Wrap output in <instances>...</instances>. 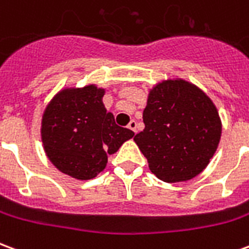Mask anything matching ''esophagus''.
Here are the masks:
<instances>
[{
	"label": "esophagus",
	"instance_id": "1",
	"mask_svg": "<svg viewBox=\"0 0 249 249\" xmlns=\"http://www.w3.org/2000/svg\"><path fill=\"white\" fill-rule=\"evenodd\" d=\"M128 128H129L130 130H133V132H137V123H136L135 120H130L129 124H128Z\"/></svg>",
	"mask_w": 249,
	"mask_h": 249
}]
</instances>
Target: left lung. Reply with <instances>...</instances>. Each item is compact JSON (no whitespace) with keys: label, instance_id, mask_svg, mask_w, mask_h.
Segmentation results:
<instances>
[{"label":"left lung","instance_id":"8db88e82","mask_svg":"<svg viewBox=\"0 0 249 249\" xmlns=\"http://www.w3.org/2000/svg\"><path fill=\"white\" fill-rule=\"evenodd\" d=\"M145 128L135 142L152 173L165 183H181L203 172L221 137L213 101L183 78L162 80L152 88L142 112Z\"/></svg>","mask_w":249,"mask_h":249}]
</instances>
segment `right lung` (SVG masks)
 <instances>
[{
	"label": "right lung",
	"mask_w": 249,
	"mask_h": 249,
	"mask_svg": "<svg viewBox=\"0 0 249 249\" xmlns=\"http://www.w3.org/2000/svg\"><path fill=\"white\" fill-rule=\"evenodd\" d=\"M105 89L94 84L65 88L46 105L41 120V140L52 164L77 180L103 172L113 155L135 133L119 126L107 112Z\"/></svg>",
	"instance_id": "1"
}]
</instances>
